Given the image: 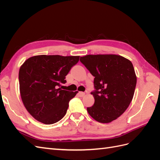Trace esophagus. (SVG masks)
Segmentation results:
<instances>
[{"instance_id": "obj_1", "label": "esophagus", "mask_w": 160, "mask_h": 160, "mask_svg": "<svg viewBox=\"0 0 160 160\" xmlns=\"http://www.w3.org/2000/svg\"><path fill=\"white\" fill-rule=\"evenodd\" d=\"M78 95L79 97H83L85 95V93H83V92H82V91H80L78 93Z\"/></svg>"}]
</instances>
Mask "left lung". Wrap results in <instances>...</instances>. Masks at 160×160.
Masks as SVG:
<instances>
[{"mask_svg": "<svg viewBox=\"0 0 160 160\" xmlns=\"http://www.w3.org/2000/svg\"><path fill=\"white\" fill-rule=\"evenodd\" d=\"M80 61L95 77L91 94L95 103L87 108L97 122L110 123L127 109L134 95L137 77L133 64L116 55H88Z\"/></svg>", "mask_w": 160, "mask_h": 160, "instance_id": "1", "label": "left lung"}]
</instances>
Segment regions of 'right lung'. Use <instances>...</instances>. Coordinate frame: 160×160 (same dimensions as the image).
I'll list each match as a JSON object with an SVG mask.
<instances>
[{
    "instance_id": "add662e5",
    "label": "right lung",
    "mask_w": 160,
    "mask_h": 160,
    "mask_svg": "<svg viewBox=\"0 0 160 160\" xmlns=\"http://www.w3.org/2000/svg\"><path fill=\"white\" fill-rule=\"evenodd\" d=\"M79 60V56L37 55L30 57L21 67L19 88L22 103L32 117L47 125L64 117L69 101L78 91L60 88L65 76Z\"/></svg>"
}]
</instances>
